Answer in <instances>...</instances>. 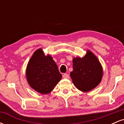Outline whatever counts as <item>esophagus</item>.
<instances>
[{"label": "esophagus", "mask_w": 124, "mask_h": 124, "mask_svg": "<svg viewBox=\"0 0 124 124\" xmlns=\"http://www.w3.org/2000/svg\"><path fill=\"white\" fill-rule=\"evenodd\" d=\"M63 78H65V79H69V75L67 73H64L63 75Z\"/></svg>", "instance_id": "1"}]
</instances>
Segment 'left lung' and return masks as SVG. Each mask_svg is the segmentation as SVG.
I'll list each match as a JSON object with an SVG mask.
<instances>
[{
  "instance_id": "left-lung-1",
  "label": "left lung",
  "mask_w": 124,
  "mask_h": 124,
  "mask_svg": "<svg viewBox=\"0 0 124 124\" xmlns=\"http://www.w3.org/2000/svg\"><path fill=\"white\" fill-rule=\"evenodd\" d=\"M72 82L78 89L89 92L100 83L103 69L97 58L88 51L83 58L73 59V71L70 72Z\"/></svg>"
}]
</instances>
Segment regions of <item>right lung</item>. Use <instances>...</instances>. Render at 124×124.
Returning a JSON list of instances; mask_svg holds the SVG:
<instances>
[{
  "label": "right lung",
  "mask_w": 124,
  "mask_h": 124,
  "mask_svg": "<svg viewBox=\"0 0 124 124\" xmlns=\"http://www.w3.org/2000/svg\"><path fill=\"white\" fill-rule=\"evenodd\" d=\"M26 76L30 86L41 94L50 93L62 78L55 61L45 56L42 49L35 51L30 60Z\"/></svg>",
  "instance_id": "obj_1"
}]
</instances>
